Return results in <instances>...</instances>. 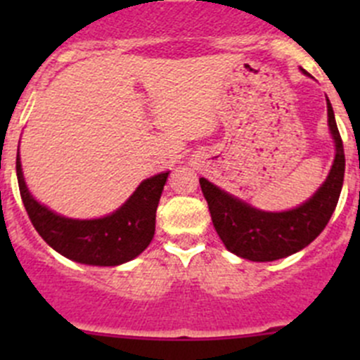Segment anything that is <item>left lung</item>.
Listing matches in <instances>:
<instances>
[{
    "label": "left lung",
    "instance_id": "1",
    "mask_svg": "<svg viewBox=\"0 0 360 360\" xmlns=\"http://www.w3.org/2000/svg\"><path fill=\"white\" fill-rule=\"evenodd\" d=\"M301 72L308 76L304 69ZM326 103L329 132L335 143V160L324 183L301 205L281 212L261 210L200 177L212 224L230 252L257 263L282 259L311 244L329 223L343 186L345 153L335 111L328 97Z\"/></svg>",
    "mask_w": 360,
    "mask_h": 360
}]
</instances>
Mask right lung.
<instances>
[{
    "instance_id": "right-lung-1",
    "label": "right lung",
    "mask_w": 360,
    "mask_h": 360,
    "mask_svg": "<svg viewBox=\"0 0 360 360\" xmlns=\"http://www.w3.org/2000/svg\"><path fill=\"white\" fill-rule=\"evenodd\" d=\"M15 169L32 226L50 248L68 259L90 266H118L139 256L153 240L157 207L169 170L144 179L115 212L96 219H72L32 197L24 179L19 150Z\"/></svg>"
}]
</instances>
